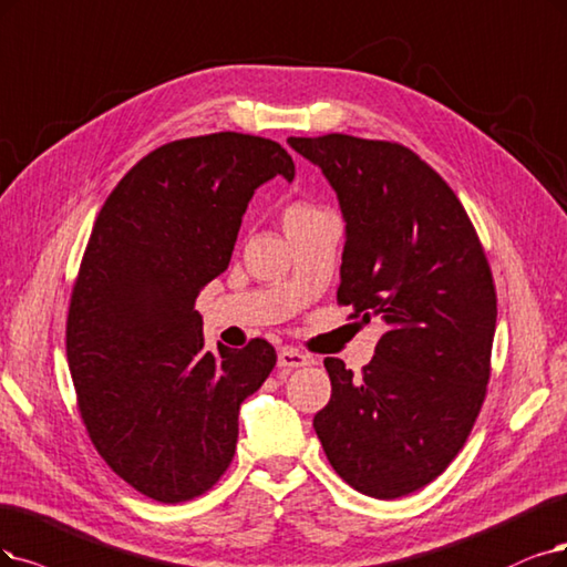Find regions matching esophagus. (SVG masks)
Instances as JSON below:
<instances>
[{
    "instance_id": "1",
    "label": "esophagus",
    "mask_w": 567,
    "mask_h": 567,
    "mask_svg": "<svg viewBox=\"0 0 567 567\" xmlns=\"http://www.w3.org/2000/svg\"><path fill=\"white\" fill-rule=\"evenodd\" d=\"M312 360L308 358V354L299 352L297 348H282L278 352V367L282 371H291V369H301V367H308Z\"/></svg>"
}]
</instances>
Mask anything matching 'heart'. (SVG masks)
<instances>
[{"label":"heart","mask_w":567,"mask_h":567,"mask_svg":"<svg viewBox=\"0 0 567 567\" xmlns=\"http://www.w3.org/2000/svg\"><path fill=\"white\" fill-rule=\"evenodd\" d=\"M312 213H318V209L310 207V205H303V203H295V205H289L285 209V221H295V219L312 215Z\"/></svg>","instance_id":"1"}]
</instances>
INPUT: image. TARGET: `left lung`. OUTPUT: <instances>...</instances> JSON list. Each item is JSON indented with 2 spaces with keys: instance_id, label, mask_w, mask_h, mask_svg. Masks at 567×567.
I'll return each mask as SVG.
<instances>
[{
  "instance_id": "left-lung-1",
  "label": "left lung",
  "mask_w": 567,
  "mask_h": 567,
  "mask_svg": "<svg viewBox=\"0 0 567 567\" xmlns=\"http://www.w3.org/2000/svg\"><path fill=\"white\" fill-rule=\"evenodd\" d=\"M287 142L339 196V303L385 322L362 373L324 360L331 400L312 427L354 491L409 495L451 465L484 404L497 320L488 259L453 188L404 144L341 133Z\"/></svg>"
}]
</instances>
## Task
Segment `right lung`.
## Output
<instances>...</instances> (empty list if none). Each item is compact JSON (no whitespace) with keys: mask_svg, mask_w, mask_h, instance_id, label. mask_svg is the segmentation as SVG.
<instances>
[{"mask_svg":"<svg viewBox=\"0 0 567 567\" xmlns=\"http://www.w3.org/2000/svg\"><path fill=\"white\" fill-rule=\"evenodd\" d=\"M295 161L278 142L213 133L135 163L95 219L68 316L81 421L125 484L165 505L213 488L238 411L276 367L264 339L209 352L198 291L228 268L247 203Z\"/></svg>","mask_w":567,"mask_h":567,"instance_id":"add662e5","label":"right lung"}]
</instances>
